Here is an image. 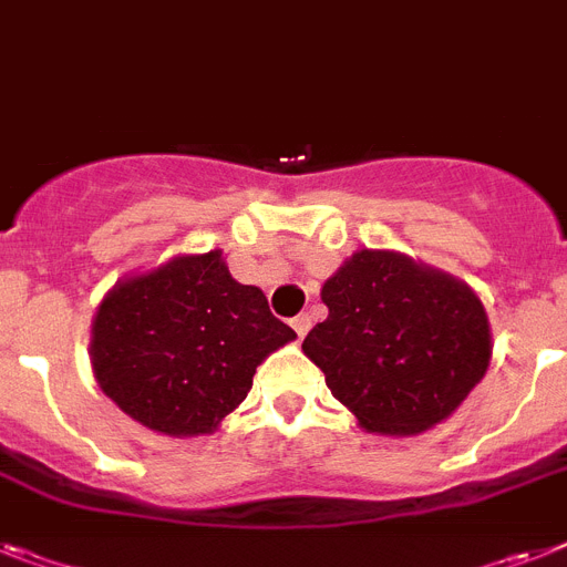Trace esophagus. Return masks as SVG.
Listing matches in <instances>:
<instances>
[{
  "label": "esophagus",
  "mask_w": 567,
  "mask_h": 567,
  "mask_svg": "<svg viewBox=\"0 0 567 567\" xmlns=\"http://www.w3.org/2000/svg\"><path fill=\"white\" fill-rule=\"evenodd\" d=\"M291 328L297 331V337H306L308 328H311V317H308V313H297L291 320Z\"/></svg>",
  "instance_id": "obj_1"
}]
</instances>
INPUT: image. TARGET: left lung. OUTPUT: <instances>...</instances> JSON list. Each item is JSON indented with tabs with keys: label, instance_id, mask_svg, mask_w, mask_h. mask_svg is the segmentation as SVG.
Listing matches in <instances>:
<instances>
[{
	"label": "left lung",
	"instance_id": "1",
	"mask_svg": "<svg viewBox=\"0 0 567 567\" xmlns=\"http://www.w3.org/2000/svg\"><path fill=\"white\" fill-rule=\"evenodd\" d=\"M328 320L302 351L360 426L415 435L450 417L489 365V322L467 285L389 250H360L322 285Z\"/></svg>",
	"mask_w": 567,
	"mask_h": 567
}]
</instances>
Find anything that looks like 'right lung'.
Returning a JSON list of instances; mask_svg holds the SVG:
<instances>
[{
  "mask_svg": "<svg viewBox=\"0 0 567 567\" xmlns=\"http://www.w3.org/2000/svg\"><path fill=\"white\" fill-rule=\"evenodd\" d=\"M254 285H239L221 250L175 256L114 285L92 326L100 389L164 435H204L239 406L256 365L293 340Z\"/></svg>",
  "mask_w": 567,
  "mask_h": 567,
  "instance_id": "obj_1",
  "label": "right lung"
}]
</instances>
